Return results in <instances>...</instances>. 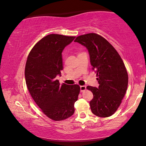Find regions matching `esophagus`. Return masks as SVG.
<instances>
[{
    "instance_id": "34e87169",
    "label": "esophagus",
    "mask_w": 146,
    "mask_h": 146,
    "mask_svg": "<svg viewBox=\"0 0 146 146\" xmlns=\"http://www.w3.org/2000/svg\"><path fill=\"white\" fill-rule=\"evenodd\" d=\"M86 90V87L85 86V85H82L80 86V91L81 92H84V90Z\"/></svg>"
}]
</instances>
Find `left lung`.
I'll use <instances>...</instances> for the list:
<instances>
[{"label": "left lung", "instance_id": "left-lung-1", "mask_svg": "<svg viewBox=\"0 0 146 146\" xmlns=\"http://www.w3.org/2000/svg\"><path fill=\"white\" fill-rule=\"evenodd\" d=\"M74 42L87 48L98 76V88L87 87L94 95L90 102L91 111L99 117L111 116L118 110L127 89L128 76L124 62L112 45L98 34L78 36Z\"/></svg>", "mask_w": 146, "mask_h": 146}]
</instances>
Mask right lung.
I'll list each match as a JSON object with an SVG mask.
<instances>
[{
  "label": "right lung",
  "mask_w": 146,
  "mask_h": 146,
  "mask_svg": "<svg viewBox=\"0 0 146 146\" xmlns=\"http://www.w3.org/2000/svg\"><path fill=\"white\" fill-rule=\"evenodd\" d=\"M75 36L50 34L34 45L28 54L25 75L28 91L34 101L48 118L61 121L75 112L80 87L78 85H60L62 52Z\"/></svg>",
  "instance_id": "add662e5"
}]
</instances>
